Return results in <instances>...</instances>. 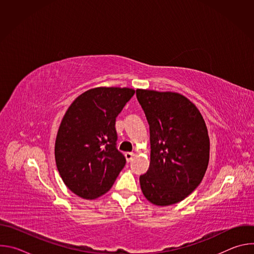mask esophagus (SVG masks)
<instances>
[{
    "label": "esophagus",
    "mask_w": 254,
    "mask_h": 254,
    "mask_svg": "<svg viewBox=\"0 0 254 254\" xmlns=\"http://www.w3.org/2000/svg\"><path fill=\"white\" fill-rule=\"evenodd\" d=\"M125 156H126L127 161V162H130V161L132 160V158H133L134 154H133V153H130V152H127V153L125 154Z\"/></svg>",
    "instance_id": "34e87169"
}]
</instances>
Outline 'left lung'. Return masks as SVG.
<instances>
[{"instance_id":"left-lung-1","label":"left lung","mask_w":254,"mask_h":254,"mask_svg":"<svg viewBox=\"0 0 254 254\" xmlns=\"http://www.w3.org/2000/svg\"><path fill=\"white\" fill-rule=\"evenodd\" d=\"M150 126L151 163L139 176L141 191L159 206L178 203L201 183L209 163L210 141L198 108L175 92L136 89Z\"/></svg>"}]
</instances>
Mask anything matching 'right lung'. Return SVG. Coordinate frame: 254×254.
Masks as SVG:
<instances>
[{
    "label": "right lung",
    "instance_id": "add662e5",
    "mask_svg": "<svg viewBox=\"0 0 254 254\" xmlns=\"http://www.w3.org/2000/svg\"><path fill=\"white\" fill-rule=\"evenodd\" d=\"M134 90L98 87L79 95L58 129L55 160L65 185L79 197L106 193L126 166L118 150L116 120Z\"/></svg>",
    "mask_w": 254,
    "mask_h": 254
}]
</instances>
